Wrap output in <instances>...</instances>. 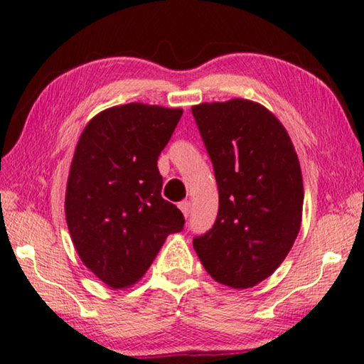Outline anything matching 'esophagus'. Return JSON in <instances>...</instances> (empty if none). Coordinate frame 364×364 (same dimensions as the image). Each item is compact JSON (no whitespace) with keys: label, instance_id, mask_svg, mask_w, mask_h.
Listing matches in <instances>:
<instances>
[{"label":"esophagus","instance_id":"34e87169","mask_svg":"<svg viewBox=\"0 0 364 364\" xmlns=\"http://www.w3.org/2000/svg\"><path fill=\"white\" fill-rule=\"evenodd\" d=\"M178 208H180L181 210V213L184 214V218H189V214H191V202H188V200H184V202H181L180 205H178Z\"/></svg>","mask_w":364,"mask_h":364}]
</instances>
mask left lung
I'll return each instance as SVG.
<instances>
[{
	"instance_id": "obj_1",
	"label": "left lung",
	"mask_w": 364,
	"mask_h": 364,
	"mask_svg": "<svg viewBox=\"0 0 364 364\" xmlns=\"http://www.w3.org/2000/svg\"><path fill=\"white\" fill-rule=\"evenodd\" d=\"M219 189V213L194 249L206 272L245 289L275 272L299 235L304 181L297 153L275 115L233 98L192 106Z\"/></svg>"
}]
</instances>
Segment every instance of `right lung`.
Segmentation results:
<instances>
[{"label":"right lung","mask_w":364,"mask_h":364,"mask_svg":"<svg viewBox=\"0 0 364 364\" xmlns=\"http://www.w3.org/2000/svg\"><path fill=\"white\" fill-rule=\"evenodd\" d=\"M183 109L128 103L97 114L76 145L65 219L81 261L109 288L141 280L166 237L184 227L161 197L158 156Z\"/></svg>","instance_id":"obj_1"}]
</instances>
